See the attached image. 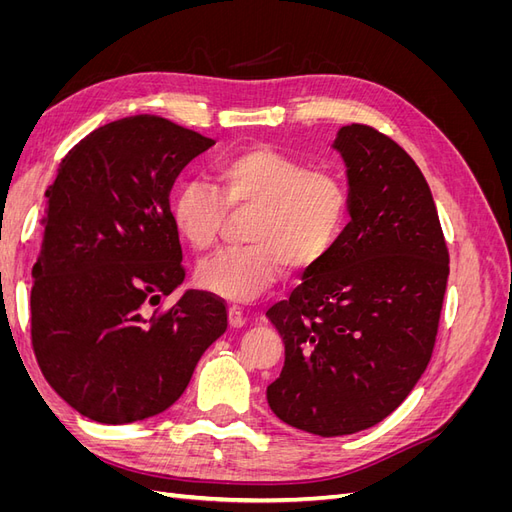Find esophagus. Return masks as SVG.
<instances>
[{
  "label": "esophagus",
  "mask_w": 512,
  "mask_h": 512,
  "mask_svg": "<svg viewBox=\"0 0 512 512\" xmlns=\"http://www.w3.org/2000/svg\"><path fill=\"white\" fill-rule=\"evenodd\" d=\"M228 322L232 329H241L245 324V316H243V309L237 305H230L228 307Z\"/></svg>",
  "instance_id": "34e87169"
}]
</instances>
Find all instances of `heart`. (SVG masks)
<instances>
[{
    "label": "heart",
    "mask_w": 512,
    "mask_h": 512,
    "mask_svg": "<svg viewBox=\"0 0 512 512\" xmlns=\"http://www.w3.org/2000/svg\"><path fill=\"white\" fill-rule=\"evenodd\" d=\"M215 190L183 183L170 200V218L192 250L215 245L228 211H250L241 247L218 252L196 269V282L228 301H252L290 273L320 267L342 239L350 218V192L333 170L271 147L232 153L213 168Z\"/></svg>",
    "instance_id": "b5f03b06"
}]
</instances>
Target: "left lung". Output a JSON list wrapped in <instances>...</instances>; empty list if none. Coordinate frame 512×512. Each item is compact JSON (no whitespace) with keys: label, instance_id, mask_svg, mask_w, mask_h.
Listing matches in <instances>:
<instances>
[{"label":"left lung","instance_id":"8db88e82","mask_svg":"<svg viewBox=\"0 0 512 512\" xmlns=\"http://www.w3.org/2000/svg\"><path fill=\"white\" fill-rule=\"evenodd\" d=\"M350 222L333 254L267 318L286 348L267 386L280 421L322 438L374 427L423 376L436 344L448 247L421 168L363 123L337 132Z\"/></svg>","mask_w":512,"mask_h":512}]
</instances>
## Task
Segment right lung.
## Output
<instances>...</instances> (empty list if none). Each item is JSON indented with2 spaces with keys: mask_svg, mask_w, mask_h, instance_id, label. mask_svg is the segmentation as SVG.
I'll return each instance as SVG.
<instances>
[{
  "mask_svg": "<svg viewBox=\"0 0 512 512\" xmlns=\"http://www.w3.org/2000/svg\"><path fill=\"white\" fill-rule=\"evenodd\" d=\"M215 141L156 115L98 128L46 190L32 269V346L55 393L91 421L123 425L170 408L228 327L226 303L188 290L170 188Z\"/></svg>",
  "mask_w": 512,
  "mask_h": 512,
  "instance_id": "1",
  "label": "right lung"
}]
</instances>
